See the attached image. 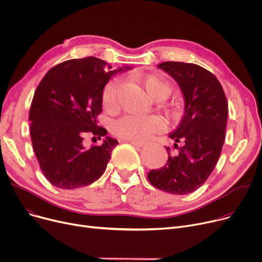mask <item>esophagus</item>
Here are the masks:
<instances>
[{"label":"esophagus","instance_id":"34e87169","mask_svg":"<svg viewBox=\"0 0 262 262\" xmlns=\"http://www.w3.org/2000/svg\"><path fill=\"white\" fill-rule=\"evenodd\" d=\"M123 142H129V143H132L133 145H135V146H139V147H141V146H143V145H144V143H143V142H138V141H123Z\"/></svg>","mask_w":262,"mask_h":262}]
</instances>
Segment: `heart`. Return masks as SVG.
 I'll use <instances>...</instances> for the list:
<instances>
[{
  "instance_id": "heart-1",
  "label": "heart",
  "mask_w": 262,
  "mask_h": 262,
  "mask_svg": "<svg viewBox=\"0 0 262 262\" xmlns=\"http://www.w3.org/2000/svg\"><path fill=\"white\" fill-rule=\"evenodd\" d=\"M136 81L145 90L150 100L161 102L169 98L173 87L171 82L163 76L155 73L139 74L135 77ZM120 88L119 78L110 79L102 91V104L106 109H113L117 103ZM171 118L177 117V110L169 112ZM160 122L154 117H124L114 123L112 132L117 138L123 141L142 142L152 137L160 127Z\"/></svg>"
}]
</instances>
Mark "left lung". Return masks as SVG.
<instances>
[{
    "label": "left lung",
    "mask_w": 262,
    "mask_h": 262,
    "mask_svg": "<svg viewBox=\"0 0 262 262\" xmlns=\"http://www.w3.org/2000/svg\"><path fill=\"white\" fill-rule=\"evenodd\" d=\"M158 68L170 74L185 98V114L170 134L164 167L149 171L155 188L171 194H188L199 189L212 173L222 152L228 115L226 95L217 78L195 63L166 61Z\"/></svg>",
    "instance_id": "left-lung-1"
}]
</instances>
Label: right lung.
Listing matches in <instances>:
<instances>
[{
	"instance_id": "add662e5",
	"label": "right lung",
	"mask_w": 262,
	"mask_h": 262,
	"mask_svg": "<svg viewBox=\"0 0 262 262\" xmlns=\"http://www.w3.org/2000/svg\"><path fill=\"white\" fill-rule=\"evenodd\" d=\"M109 69L92 56L66 60L51 68L35 91L30 109L33 148L41 171L55 187L70 190L94 183L119 144L98 125L103 88L123 70ZM88 136L105 140L88 147Z\"/></svg>"
}]
</instances>
